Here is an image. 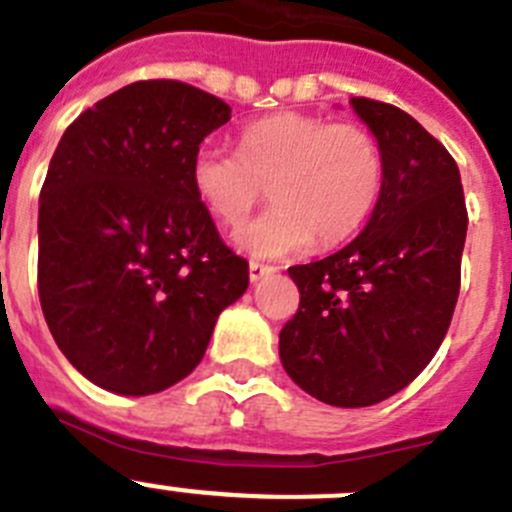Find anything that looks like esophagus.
<instances>
[{
    "label": "esophagus",
    "mask_w": 512,
    "mask_h": 512,
    "mask_svg": "<svg viewBox=\"0 0 512 512\" xmlns=\"http://www.w3.org/2000/svg\"><path fill=\"white\" fill-rule=\"evenodd\" d=\"M270 272H275V267H272V265H262V262H255V260L250 262V280L252 282L262 280V277L270 275Z\"/></svg>",
    "instance_id": "1"
}]
</instances>
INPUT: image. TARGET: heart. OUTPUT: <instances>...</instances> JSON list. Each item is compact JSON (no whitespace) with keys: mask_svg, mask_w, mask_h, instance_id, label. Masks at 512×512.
I'll return each mask as SVG.
<instances>
[{"mask_svg":"<svg viewBox=\"0 0 512 512\" xmlns=\"http://www.w3.org/2000/svg\"><path fill=\"white\" fill-rule=\"evenodd\" d=\"M382 180L385 157L370 130L302 112L247 122L237 152L202 145L192 157L197 197L227 227H240L270 187L275 205L237 235L262 257L355 235L375 210Z\"/></svg>","mask_w":512,"mask_h":512,"instance_id":"1","label":"heart"}]
</instances>
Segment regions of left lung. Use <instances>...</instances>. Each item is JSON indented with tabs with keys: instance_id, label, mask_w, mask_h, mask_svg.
Listing matches in <instances>:
<instances>
[{
	"instance_id": "left-lung-1",
	"label": "left lung",
	"mask_w": 512,
	"mask_h": 512,
	"mask_svg": "<svg viewBox=\"0 0 512 512\" xmlns=\"http://www.w3.org/2000/svg\"><path fill=\"white\" fill-rule=\"evenodd\" d=\"M382 147L385 180L365 230L290 267L300 307L280 330L287 375L312 398L367 408L438 352L460 292L468 210L453 155L395 104L350 99Z\"/></svg>"
}]
</instances>
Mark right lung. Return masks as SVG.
<instances>
[{
  "instance_id": "obj_1",
  "label": "right lung",
  "mask_w": 512,
  "mask_h": 512,
  "mask_svg": "<svg viewBox=\"0 0 512 512\" xmlns=\"http://www.w3.org/2000/svg\"><path fill=\"white\" fill-rule=\"evenodd\" d=\"M230 104L145 79L84 109L39 195L37 285L59 350L99 388L152 395L200 365L217 315L250 285L192 185Z\"/></svg>"
}]
</instances>
